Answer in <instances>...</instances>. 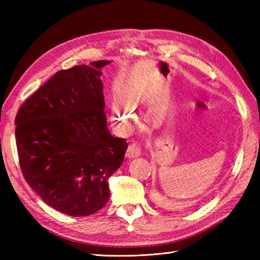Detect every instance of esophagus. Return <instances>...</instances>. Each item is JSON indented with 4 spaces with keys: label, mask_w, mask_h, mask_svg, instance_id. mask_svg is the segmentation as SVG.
Returning <instances> with one entry per match:
<instances>
[{
    "label": "esophagus",
    "mask_w": 260,
    "mask_h": 260,
    "mask_svg": "<svg viewBox=\"0 0 260 260\" xmlns=\"http://www.w3.org/2000/svg\"><path fill=\"white\" fill-rule=\"evenodd\" d=\"M142 154V145L140 142L134 141L132 142L131 144L127 147V152H126V156L129 158H134V157H139Z\"/></svg>",
    "instance_id": "34e87169"
}]
</instances>
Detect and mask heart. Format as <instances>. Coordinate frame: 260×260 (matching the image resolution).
Listing matches in <instances>:
<instances>
[{"label":"heart","instance_id":"b5f03b06","mask_svg":"<svg viewBox=\"0 0 260 260\" xmlns=\"http://www.w3.org/2000/svg\"><path fill=\"white\" fill-rule=\"evenodd\" d=\"M129 110L127 109L124 105L120 103H115L113 106V117L115 120L121 121V123H126L129 118Z\"/></svg>","mask_w":260,"mask_h":260}]
</instances>
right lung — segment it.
Listing matches in <instances>:
<instances>
[{
  "mask_svg": "<svg viewBox=\"0 0 260 260\" xmlns=\"http://www.w3.org/2000/svg\"><path fill=\"white\" fill-rule=\"evenodd\" d=\"M109 61L60 70L22 104L15 117L19 163L48 206L90 215L109 200L108 179L124 161L125 139L110 135L99 77Z\"/></svg>",
  "mask_w": 260,
  "mask_h": 260,
  "instance_id": "add662e5",
  "label": "right lung"
}]
</instances>
